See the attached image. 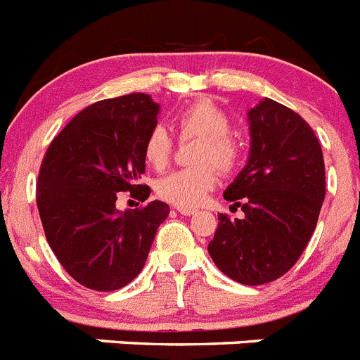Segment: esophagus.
<instances>
[{
  "mask_svg": "<svg viewBox=\"0 0 360 360\" xmlns=\"http://www.w3.org/2000/svg\"><path fill=\"white\" fill-rule=\"evenodd\" d=\"M177 212H179L181 215H184V217H190V215H193L197 210L195 208H177Z\"/></svg>",
  "mask_w": 360,
  "mask_h": 360,
  "instance_id": "obj_1",
  "label": "esophagus"
}]
</instances>
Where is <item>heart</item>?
<instances>
[{
	"label": "heart",
	"mask_w": 360,
	"mask_h": 360,
	"mask_svg": "<svg viewBox=\"0 0 360 360\" xmlns=\"http://www.w3.org/2000/svg\"><path fill=\"white\" fill-rule=\"evenodd\" d=\"M177 129L183 138H199L193 161L197 167L181 168L167 174L156 183V192L167 202L179 208H195L215 188L220 172H231L240 161V145L231 136L228 112L208 100L190 103L177 115ZM174 141L163 125H154L143 141V160L161 170L172 156Z\"/></svg>",
	"instance_id": "b5f03b06"
}]
</instances>
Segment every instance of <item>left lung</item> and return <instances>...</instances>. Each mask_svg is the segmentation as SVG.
<instances>
[{
	"instance_id": "obj_1",
	"label": "left lung",
	"mask_w": 360,
	"mask_h": 360,
	"mask_svg": "<svg viewBox=\"0 0 360 360\" xmlns=\"http://www.w3.org/2000/svg\"><path fill=\"white\" fill-rule=\"evenodd\" d=\"M248 118V165L224 192L244 217L220 213L208 252L231 280L264 285L283 276L309 244L325 199V161L312 127L292 109L264 98Z\"/></svg>"
}]
</instances>
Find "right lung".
<instances>
[{"label": "right lung", "mask_w": 360, "mask_h": 360, "mask_svg": "<svg viewBox=\"0 0 360 360\" xmlns=\"http://www.w3.org/2000/svg\"><path fill=\"white\" fill-rule=\"evenodd\" d=\"M158 112L145 93L100 100L71 120L44 154L37 179L44 235L66 273L87 289L111 292L131 283L170 213L161 200L116 208L118 192L148 199L150 188L138 179Z\"/></svg>", "instance_id": "add662e5"}]
</instances>
